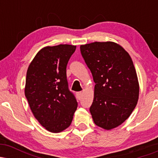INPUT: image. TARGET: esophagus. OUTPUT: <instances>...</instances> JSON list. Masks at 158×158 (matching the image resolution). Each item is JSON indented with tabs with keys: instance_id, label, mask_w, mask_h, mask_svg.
<instances>
[{
	"instance_id": "1",
	"label": "esophagus",
	"mask_w": 158,
	"mask_h": 158,
	"mask_svg": "<svg viewBox=\"0 0 158 158\" xmlns=\"http://www.w3.org/2000/svg\"><path fill=\"white\" fill-rule=\"evenodd\" d=\"M77 94V97H78V99H81V96H82V92H78V93Z\"/></svg>"
}]
</instances>
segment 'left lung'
<instances>
[{"mask_svg": "<svg viewBox=\"0 0 158 158\" xmlns=\"http://www.w3.org/2000/svg\"><path fill=\"white\" fill-rule=\"evenodd\" d=\"M80 50L95 82L90 108L94 122L106 130L117 128L129 117L139 98V81L131 56L113 41L83 44Z\"/></svg>", "mask_w": 158, "mask_h": 158, "instance_id": "8db88e82", "label": "left lung"}]
</instances>
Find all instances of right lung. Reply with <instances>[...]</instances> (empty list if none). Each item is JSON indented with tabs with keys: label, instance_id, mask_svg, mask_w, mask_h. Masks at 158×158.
<instances>
[{
	"label": "right lung",
	"instance_id": "obj_1",
	"mask_svg": "<svg viewBox=\"0 0 158 158\" xmlns=\"http://www.w3.org/2000/svg\"><path fill=\"white\" fill-rule=\"evenodd\" d=\"M76 48L70 44L44 47L27 69L25 97L35 119L52 133L68 128L77 108L66 74L67 64Z\"/></svg>",
	"mask_w": 158,
	"mask_h": 158
}]
</instances>
